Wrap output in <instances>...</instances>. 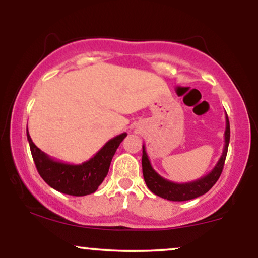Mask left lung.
<instances>
[{"instance_id": "1", "label": "left lung", "mask_w": 258, "mask_h": 258, "mask_svg": "<svg viewBox=\"0 0 258 258\" xmlns=\"http://www.w3.org/2000/svg\"><path fill=\"white\" fill-rule=\"evenodd\" d=\"M230 139V127L228 115L226 114V132H224V148L220 160L216 164V166L212 168L211 172H209L206 176L201 178L193 180L188 183H174L171 180L165 179L156 172L152 167L149 158H148L146 147L143 146V155H142V170H143V177L146 180V184L149 188L150 191L158 195L160 198L171 200V201H185L191 200L195 198L201 197L203 194L207 193L210 189L220 178L222 170H223L224 161L228 152V146H229Z\"/></svg>"}]
</instances>
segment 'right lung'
Listing matches in <instances>:
<instances>
[{"mask_svg": "<svg viewBox=\"0 0 258 258\" xmlns=\"http://www.w3.org/2000/svg\"><path fill=\"white\" fill-rule=\"evenodd\" d=\"M26 136L30 144L32 159L44 182L63 194L84 197L94 193L102 184L109 172L112 156L127 133L123 132L111 138L98 153L94 154L93 158L80 165L65 164L63 161L52 159L35 146L28 128Z\"/></svg>", "mask_w": 258, "mask_h": 258, "instance_id": "obj_1", "label": "right lung"}]
</instances>
